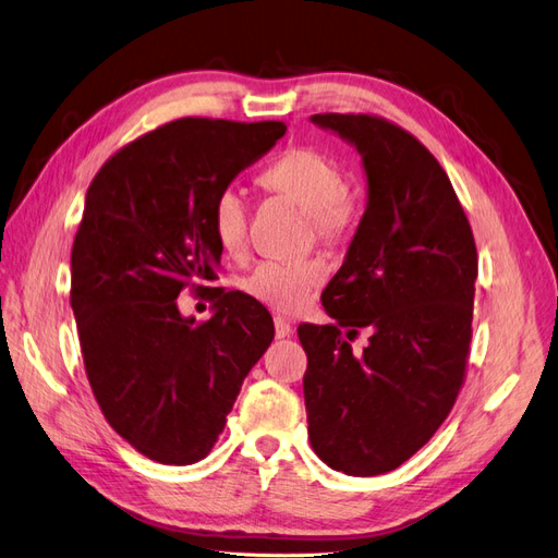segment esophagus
Wrapping results in <instances>:
<instances>
[{"label": "esophagus", "mask_w": 558, "mask_h": 558, "mask_svg": "<svg viewBox=\"0 0 558 558\" xmlns=\"http://www.w3.org/2000/svg\"><path fill=\"white\" fill-rule=\"evenodd\" d=\"M275 333H277V338H289L293 333V326L286 322V319H281V316H277V319H275Z\"/></svg>", "instance_id": "34e87169"}]
</instances>
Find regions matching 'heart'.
I'll list each match as a JSON object with an SVG mask.
<instances>
[{"instance_id":"heart-1","label":"heart","mask_w":558,"mask_h":558,"mask_svg":"<svg viewBox=\"0 0 558 558\" xmlns=\"http://www.w3.org/2000/svg\"><path fill=\"white\" fill-rule=\"evenodd\" d=\"M267 192L293 202L305 210L314 234L324 242H340L348 236L356 216V202L342 183L340 163L314 147H293L272 167L260 173ZM210 225L218 246L236 255L246 246V204L232 187L218 192L210 208ZM324 279V265L314 258L303 260H265L244 277L242 289L260 305L279 314L303 312Z\"/></svg>"}]
</instances>
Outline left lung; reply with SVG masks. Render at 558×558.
<instances>
[{
  "instance_id": "obj_1",
  "label": "left lung",
  "mask_w": 558,
  "mask_h": 558,
  "mask_svg": "<svg viewBox=\"0 0 558 558\" xmlns=\"http://www.w3.org/2000/svg\"><path fill=\"white\" fill-rule=\"evenodd\" d=\"M310 119L356 147L368 185L344 263L322 293L333 324L298 326L310 444L330 470L375 476L415 456L458 399L476 246L441 163L409 131L373 114ZM359 327L372 338L352 353Z\"/></svg>"
}]
</instances>
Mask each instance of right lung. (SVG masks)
<instances>
[{"mask_svg": "<svg viewBox=\"0 0 558 558\" xmlns=\"http://www.w3.org/2000/svg\"><path fill=\"white\" fill-rule=\"evenodd\" d=\"M283 133L281 122L175 119L119 149L88 185L70 305L102 415L149 460L206 458L275 338L246 293L218 289L204 324L175 298L185 286L210 291L222 255L210 208Z\"/></svg>", "mask_w": 558, "mask_h": 558, "instance_id": "right-lung-1", "label": "right lung"}]
</instances>
